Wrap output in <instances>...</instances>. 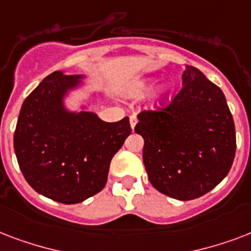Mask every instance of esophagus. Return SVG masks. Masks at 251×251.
Here are the masks:
<instances>
[{
	"label": "esophagus",
	"mask_w": 251,
	"mask_h": 251,
	"mask_svg": "<svg viewBox=\"0 0 251 251\" xmlns=\"http://www.w3.org/2000/svg\"><path fill=\"white\" fill-rule=\"evenodd\" d=\"M137 122H138L137 116H135V114H131V116H130V125H131V129H134V127H135Z\"/></svg>",
	"instance_id": "esophagus-1"
}]
</instances>
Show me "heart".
<instances>
[{"label": "heart", "mask_w": 251, "mask_h": 251, "mask_svg": "<svg viewBox=\"0 0 251 251\" xmlns=\"http://www.w3.org/2000/svg\"><path fill=\"white\" fill-rule=\"evenodd\" d=\"M153 82L152 80H141V82H138L135 86L133 87V94L137 95V96H141V95L146 94L147 91L151 90V87H152Z\"/></svg>", "instance_id": "1"}]
</instances>
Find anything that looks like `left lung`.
Instances as JSON below:
<instances>
[{"label":"left lung","instance_id":"8db88e82","mask_svg":"<svg viewBox=\"0 0 251 251\" xmlns=\"http://www.w3.org/2000/svg\"><path fill=\"white\" fill-rule=\"evenodd\" d=\"M143 163L157 191L191 201L211 191L230 171L236 130L223 91L186 66L182 87L169 104L138 114Z\"/></svg>","mask_w":251,"mask_h":251}]
</instances>
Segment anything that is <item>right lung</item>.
Returning <instances> with one entry per match:
<instances>
[{"label":"right lung","mask_w":251,"mask_h":251,"mask_svg":"<svg viewBox=\"0 0 251 251\" xmlns=\"http://www.w3.org/2000/svg\"><path fill=\"white\" fill-rule=\"evenodd\" d=\"M82 75L54 72L25 98L14 133V150L29 186L47 198L74 204L105 186L112 157L131 133L129 117L101 121L73 113L62 99Z\"/></svg>","instance_id":"obj_1"}]
</instances>
